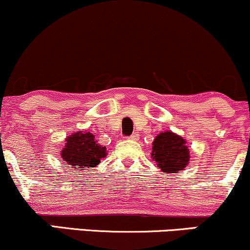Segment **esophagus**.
Listing matches in <instances>:
<instances>
[{
	"label": "esophagus",
	"mask_w": 250,
	"mask_h": 250,
	"mask_svg": "<svg viewBox=\"0 0 250 250\" xmlns=\"http://www.w3.org/2000/svg\"><path fill=\"white\" fill-rule=\"evenodd\" d=\"M129 140H131V141H137L139 140V134H133L129 136Z\"/></svg>",
	"instance_id": "34e87169"
}]
</instances>
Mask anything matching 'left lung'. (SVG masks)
I'll return each instance as SVG.
<instances>
[{
	"instance_id": "1",
	"label": "left lung",
	"mask_w": 250,
	"mask_h": 250,
	"mask_svg": "<svg viewBox=\"0 0 250 250\" xmlns=\"http://www.w3.org/2000/svg\"><path fill=\"white\" fill-rule=\"evenodd\" d=\"M151 157L156 161L157 167L168 174L182 170L190 159L186 140L173 131H165L155 137Z\"/></svg>"
}]
</instances>
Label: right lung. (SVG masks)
Segmentation results:
<instances>
[{"instance_id": "1", "label": "right lung", "mask_w": 250, "mask_h": 250, "mask_svg": "<svg viewBox=\"0 0 250 250\" xmlns=\"http://www.w3.org/2000/svg\"><path fill=\"white\" fill-rule=\"evenodd\" d=\"M89 131H77L65 139V146L62 149L63 161L70 168H94L107 156V148L100 146Z\"/></svg>"}]
</instances>
